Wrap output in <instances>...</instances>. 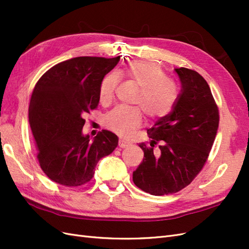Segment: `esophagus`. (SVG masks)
<instances>
[{"mask_svg":"<svg viewBox=\"0 0 249 249\" xmlns=\"http://www.w3.org/2000/svg\"><path fill=\"white\" fill-rule=\"evenodd\" d=\"M118 146H119L120 148H125V147H127V146H130V143L124 142V140H119V142H118Z\"/></svg>","mask_w":249,"mask_h":249,"instance_id":"esophagus-1","label":"esophagus"}]
</instances>
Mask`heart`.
<instances>
[{"label": "heart", "mask_w": 249, "mask_h": 249, "mask_svg": "<svg viewBox=\"0 0 249 249\" xmlns=\"http://www.w3.org/2000/svg\"><path fill=\"white\" fill-rule=\"evenodd\" d=\"M122 74L140 88L134 103L144 111L149 119L157 120L167 116L175 107L179 94L178 86L175 81L168 79L166 72L158 64L136 61L131 63ZM119 80L118 71H111L104 76L99 86L101 103L109 104L114 99ZM140 108L118 106L104 117V125L120 137H130L143 123V113Z\"/></svg>", "instance_id": "obj_1"}]
</instances>
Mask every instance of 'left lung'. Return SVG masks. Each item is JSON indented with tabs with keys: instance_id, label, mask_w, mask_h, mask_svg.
Wrapping results in <instances>:
<instances>
[{
	"instance_id": "obj_1",
	"label": "left lung",
	"mask_w": 249,
	"mask_h": 249,
	"mask_svg": "<svg viewBox=\"0 0 249 249\" xmlns=\"http://www.w3.org/2000/svg\"><path fill=\"white\" fill-rule=\"evenodd\" d=\"M182 89L172 111L147 130L142 163L133 182L152 195L184 189L205 166L216 137L219 110L207 81L193 70H175Z\"/></svg>"
}]
</instances>
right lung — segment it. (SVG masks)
<instances>
[{
	"label": "right lung",
	"instance_id": "1",
	"mask_svg": "<svg viewBox=\"0 0 249 249\" xmlns=\"http://www.w3.org/2000/svg\"><path fill=\"white\" fill-rule=\"evenodd\" d=\"M120 57H77L53 66L37 81L29 106V123L37 160L53 182L79 187L93 178L96 163L118 144L102 130L91 141L82 134L85 115L99 106V86Z\"/></svg>",
	"mask_w": 249,
	"mask_h": 249
}]
</instances>
